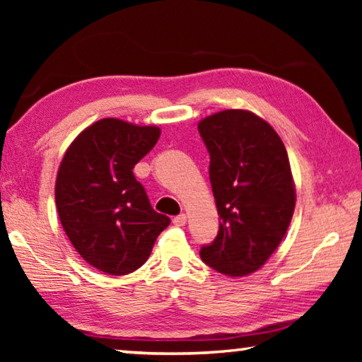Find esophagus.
Here are the masks:
<instances>
[{"instance_id": "34e87169", "label": "esophagus", "mask_w": 362, "mask_h": 362, "mask_svg": "<svg viewBox=\"0 0 362 362\" xmlns=\"http://www.w3.org/2000/svg\"><path fill=\"white\" fill-rule=\"evenodd\" d=\"M173 222H174L175 226H183L187 223V216H185V214H180V216H177V217L173 218Z\"/></svg>"}]
</instances>
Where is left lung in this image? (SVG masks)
<instances>
[{
	"label": "left lung",
	"mask_w": 362,
	"mask_h": 362,
	"mask_svg": "<svg viewBox=\"0 0 362 362\" xmlns=\"http://www.w3.org/2000/svg\"><path fill=\"white\" fill-rule=\"evenodd\" d=\"M209 151V179L218 233L199 255L228 276L254 273L287 231L296 187L286 146L265 119L247 110H223L199 121Z\"/></svg>",
	"instance_id": "left-lung-1"
}]
</instances>
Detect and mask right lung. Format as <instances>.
Listing matches in <instances>:
<instances>
[{
  "mask_svg": "<svg viewBox=\"0 0 362 362\" xmlns=\"http://www.w3.org/2000/svg\"><path fill=\"white\" fill-rule=\"evenodd\" d=\"M161 129L105 118L73 140L60 163L56 204L73 247L103 273L122 276L148 259L170 218L153 209L132 169Z\"/></svg>",
  "mask_w": 362,
  "mask_h": 362,
  "instance_id": "1",
  "label": "right lung"
}]
</instances>
